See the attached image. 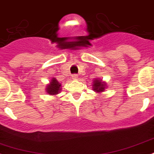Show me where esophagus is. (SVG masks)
Instances as JSON below:
<instances>
[{
	"label": "esophagus",
	"instance_id": "esophagus-1",
	"mask_svg": "<svg viewBox=\"0 0 154 154\" xmlns=\"http://www.w3.org/2000/svg\"><path fill=\"white\" fill-rule=\"evenodd\" d=\"M78 75H76V74H75V75H72V79L73 80H77L78 79Z\"/></svg>",
	"mask_w": 154,
	"mask_h": 154
}]
</instances>
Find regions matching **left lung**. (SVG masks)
I'll return each instance as SVG.
<instances>
[{
    "mask_svg": "<svg viewBox=\"0 0 154 154\" xmlns=\"http://www.w3.org/2000/svg\"><path fill=\"white\" fill-rule=\"evenodd\" d=\"M93 90L96 93H101L105 91V90L107 88V85L106 82L103 81L100 79H95L93 80V85H92Z\"/></svg>",
    "mask_w": 154,
    "mask_h": 154,
    "instance_id": "8db88e82",
    "label": "left lung"
}]
</instances>
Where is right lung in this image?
<instances>
[{
	"mask_svg": "<svg viewBox=\"0 0 154 154\" xmlns=\"http://www.w3.org/2000/svg\"><path fill=\"white\" fill-rule=\"evenodd\" d=\"M61 91V84L57 79L52 78L46 86V92L51 96H56Z\"/></svg>",
	"mask_w": 154,
	"mask_h": 154,
	"instance_id": "obj_1",
	"label": "right lung"
}]
</instances>
